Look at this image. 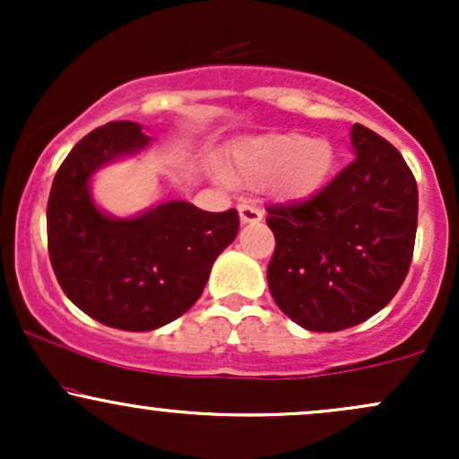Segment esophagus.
I'll list each match as a JSON object with an SVG mask.
<instances>
[{
	"label": "esophagus",
	"instance_id": "1",
	"mask_svg": "<svg viewBox=\"0 0 459 459\" xmlns=\"http://www.w3.org/2000/svg\"><path fill=\"white\" fill-rule=\"evenodd\" d=\"M239 218L244 224H255L263 220V212L255 203H247V200H244V203H239Z\"/></svg>",
	"mask_w": 459,
	"mask_h": 459
}]
</instances>
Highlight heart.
<instances>
[{
    "mask_svg": "<svg viewBox=\"0 0 459 459\" xmlns=\"http://www.w3.org/2000/svg\"><path fill=\"white\" fill-rule=\"evenodd\" d=\"M334 163V151L325 140H308L298 134H272L237 146L233 181L256 186L281 175L289 194H307L319 187Z\"/></svg>",
    "mask_w": 459,
    "mask_h": 459,
    "instance_id": "obj_1",
    "label": "heart"
}]
</instances>
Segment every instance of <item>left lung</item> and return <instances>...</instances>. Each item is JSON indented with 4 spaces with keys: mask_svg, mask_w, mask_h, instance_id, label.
Here are the masks:
<instances>
[{
    "mask_svg": "<svg viewBox=\"0 0 459 459\" xmlns=\"http://www.w3.org/2000/svg\"><path fill=\"white\" fill-rule=\"evenodd\" d=\"M356 160L325 187L270 204L276 247L267 265L273 302L302 328L362 324L399 291L412 263L419 189L391 142L351 129Z\"/></svg>",
    "mask_w": 459,
    "mask_h": 459,
    "instance_id": "left-lung-1",
    "label": "left lung"
}]
</instances>
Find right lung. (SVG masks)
<instances>
[{
	"label": "right lung",
	"mask_w": 459,
	"mask_h": 459,
	"mask_svg": "<svg viewBox=\"0 0 459 459\" xmlns=\"http://www.w3.org/2000/svg\"><path fill=\"white\" fill-rule=\"evenodd\" d=\"M146 144L149 135L131 120L91 131L57 168L47 203V244L62 291L92 319L131 332L161 328L192 308L239 230L235 209L209 213L183 200L131 220L99 212L88 192L92 172Z\"/></svg>",
	"instance_id": "right-lung-1"
}]
</instances>
